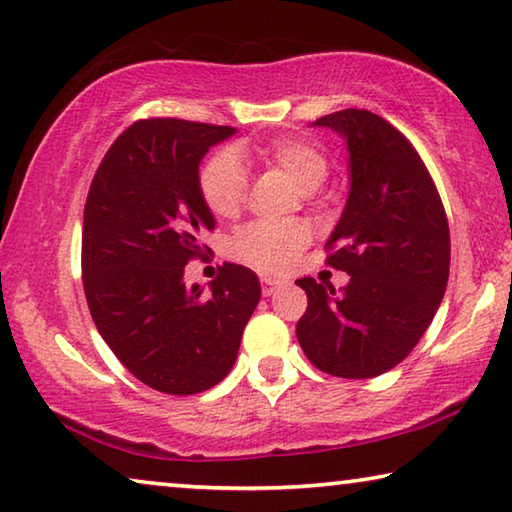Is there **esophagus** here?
I'll return each mask as SVG.
<instances>
[{
	"label": "esophagus",
	"mask_w": 512,
	"mask_h": 512,
	"mask_svg": "<svg viewBox=\"0 0 512 512\" xmlns=\"http://www.w3.org/2000/svg\"><path fill=\"white\" fill-rule=\"evenodd\" d=\"M280 285H282V280L269 278V275H262V294H264V296L275 294V289H278Z\"/></svg>",
	"instance_id": "34e87169"
}]
</instances>
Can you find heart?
Wrapping results in <instances>:
<instances>
[{"label": "heart", "mask_w": 512, "mask_h": 512, "mask_svg": "<svg viewBox=\"0 0 512 512\" xmlns=\"http://www.w3.org/2000/svg\"><path fill=\"white\" fill-rule=\"evenodd\" d=\"M259 164L287 173L300 189L312 193L328 180L330 161L319 143L298 134H280L273 139L246 145ZM200 196L209 212L218 218H232L241 212L248 193V170L232 150H218L200 170ZM310 241L303 225L250 223L241 227L232 241V253L259 271H287L300 250Z\"/></svg>", "instance_id": "obj_1"}]
</instances>
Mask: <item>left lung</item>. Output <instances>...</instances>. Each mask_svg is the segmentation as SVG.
I'll use <instances>...</instances> for the list:
<instances>
[{
    "mask_svg": "<svg viewBox=\"0 0 512 512\" xmlns=\"http://www.w3.org/2000/svg\"><path fill=\"white\" fill-rule=\"evenodd\" d=\"M344 136L351 191L326 262L351 275L337 294L300 278L307 310L296 337L316 369L373 378L408 358L431 326L449 280L444 205L424 161L399 129L367 109L314 120Z\"/></svg>",
    "mask_w": 512,
    "mask_h": 512,
    "instance_id": "obj_1",
    "label": "left lung"
}]
</instances>
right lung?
Listing matches in <instances>:
<instances>
[{"label": "right lung", "instance_id": "right-lung-1", "mask_svg": "<svg viewBox=\"0 0 512 512\" xmlns=\"http://www.w3.org/2000/svg\"><path fill=\"white\" fill-rule=\"evenodd\" d=\"M234 132L180 118L136 120L104 154L86 198L88 310L129 373L164 394L221 383L262 294L257 275L239 264H223L209 294L184 282V266L205 259L200 239L216 225L198 166Z\"/></svg>", "mask_w": 512, "mask_h": 512}]
</instances>
